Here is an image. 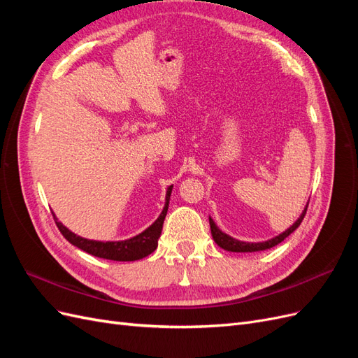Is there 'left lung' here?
Here are the masks:
<instances>
[{
	"label": "left lung",
	"instance_id": "8db88e82",
	"mask_svg": "<svg viewBox=\"0 0 358 358\" xmlns=\"http://www.w3.org/2000/svg\"><path fill=\"white\" fill-rule=\"evenodd\" d=\"M306 210H308V206H306V209L303 210L300 218H299L294 224H292L288 230H285L282 234H279V236L273 237V239H270V241H267V242L246 243V242L236 241V239H233V237H230V236H227L225 233H222V231L218 229V227L215 225V222L212 221V218H209L210 233H212V237H213L215 243L218 245V246H221L222 249H225V251H231V252H258V251H266V249L273 248V246H276L278 243L282 242V241L285 239V237H288L292 231H294V230L297 229V227L301 224L303 218H305Z\"/></svg>",
	"mask_w": 358,
	"mask_h": 358
}]
</instances>
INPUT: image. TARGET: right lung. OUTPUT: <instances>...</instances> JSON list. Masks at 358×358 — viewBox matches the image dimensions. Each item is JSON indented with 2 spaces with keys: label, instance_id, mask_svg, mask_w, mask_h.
Returning a JSON list of instances; mask_svg holds the SVG:
<instances>
[{
  "label": "right lung",
  "instance_id": "right-lung-1",
  "mask_svg": "<svg viewBox=\"0 0 358 358\" xmlns=\"http://www.w3.org/2000/svg\"><path fill=\"white\" fill-rule=\"evenodd\" d=\"M171 188L173 187H170L167 189L166 206H164V209H162L159 218L143 233H140L138 236L133 237V239H128V241H122V242L88 241V239H83V237H80V236H76L69 229H66V227H64L61 222H58L55 215H53V220H55V224L59 229L61 234L66 237V239L71 245L78 246L79 249H82V251L88 252L94 257H99V258L112 259V262H136V259H140L149 254H152L158 246V237L161 234L162 224H164L166 215H167Z\"/></svg>",
  "mask_w": 358,
  "mask_h": 358
}]
</instances>
